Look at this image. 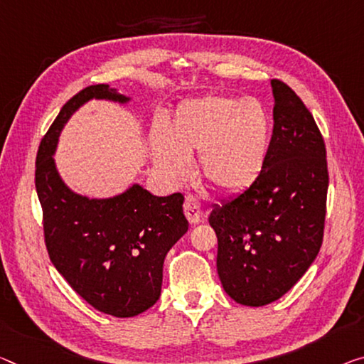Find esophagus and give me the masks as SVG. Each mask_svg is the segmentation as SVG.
Listing matches in <instances>:
<instances>
[{"label": "esophagus", "mask_w": 364, "mask_h": 364, "mask_svg": "<svg viewBox=\"0 0 364 364\" xmlns=\"http://www.w3.org/2000/svg\"><path fill=\"white\" fill-rule=\"evenodd\" d=\"M183 213H186L187 220L192 223V225L200 223V218H201L200 200L197 197H193V195H187L186 201H183Z\"/></svg>", "instance_id": "1"}]
</instances>
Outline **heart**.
Returning a JSON list of instances; mask_svg holds the SVG:
<instances>
[{"label":"heart","mask_w":364,"mask_h":364,"mask_svg":"<svg viewBox=\"0 0 364 364\" xmlns=\"http://www.w3.org/2000/svg\"><path fill=\"white\" fill-rule=\"evenodd\" d=\"M270 135V115L259 100L205 96L178 105L167 133L156 132L151 144L156 164L174 181L187 178L190 158L201 154L200 169L208 186L236 193L260 176Z\"/></svg>","instance_id":"b5f03b06"}]
</instances>
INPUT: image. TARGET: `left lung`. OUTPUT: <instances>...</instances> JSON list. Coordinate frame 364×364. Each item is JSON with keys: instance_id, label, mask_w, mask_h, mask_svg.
I'll return each mask as SVG.
<instances>
[{"instance_id": "8db88e82", "label": "left lung", "mask_w": 364, "mask_h": 364, "mask_svg": "<svg viewBox=\"0 0 364 364\" xmlns=\"http://www.w3.org/2000/svg\"><path fill=\"white\" fill-rule=\"evenodd\" d=\"M273 132L252 186L218 205V275L239 304L282 298L318 254L327 213V151L314 117L296 92L272 80Z\"/></svg>"}]
</instances>
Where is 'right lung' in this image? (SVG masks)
<instances>
[{
  "instance_id": "add662e5",
  "label": "right lung",
  "mask_w": 364,
  "mask_h": 364,
  "mask_svg": "<svg viewBox=\"0 0 364 364\" xmlns=\"http://www.w3.org/2000/svg\"><path fill=\"white\" fill-rule=\"evenodd\" d=\"M127 102L107 85L75 94L42 138L36 190L50 260L70 287L104 314L133 317L159 299L166 254L188 229L183 195L154 197L133 186L119 197L89 200L61 182L53 163L61 128L89 99Z\"/></svg>"
}]
</instances>
